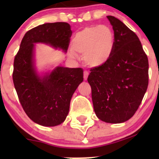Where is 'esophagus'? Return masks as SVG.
Returning a JSON list of instances; mask_svg holds the SVG:
<instances>
[{
	"instance_id": "obj_1",
	"label": "esophagus",
	"mask_w": 159,
	"mask_h": 159,
	"mask_svg": "<svg viewBox=\"0 0 159 159\" xmlns=\"http://www.w3.org/2000/svg\"><path fill=\"white\" fill-rule=\"evenodd\" d=\"M88 77H89V72H88L87 70H84V79L85 80V81H87Z\"/></svg>"
}]
</instances>
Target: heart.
<instances>
[{
	"instance_id": "1",
	"label": "heart",
	"mask_w": 159,
	"mask_h": 159,
	"mask_svg": "<svg viewBox=\"0 0 159 159\" xmlns=\"http://www.w3.org/2000/svg\"><path fill=\"white\" fill-rule=\"evenodd\" d=\"M115 34L107 25L84 28L74 36L69 56L77 58L82 54L84 63L91 68L103 66L109 61L115 48Z\"/></svg>"
}]
</instances>
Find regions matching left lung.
Segmentation results:
<instances>
[{
  "mask_svg": "<svg viewBox=\"0 0 159 159\" xmlns=\"http://www.w3.org/2000/svg\"><path fill=\"white\" fill-rule=\"evenodd\" d=\"M115 34L108 62L91 69L88 81L98 118L111 124L130 119L139 108L148 84V61L137 35L123 22L107 16Z\"/></svg>",
  "mask_w": 159,
  "mask_h": 159,
  "instance_id": "1",
  "label": "left lung"
}]
</instances>
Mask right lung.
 <instances>
[{
  "label": "right lung",
  "mask_w": 159,
  "mask_h": 159,
  "mask_svg": "<svg viewBox=\"0 0 159 159\" xmlns=\"http://www.w3.org/2000/svg\"><path fill=\"white\" fill-rule=\"evenodd\" d=\"M72 31L65 22L46 23L28 30L14 57L13 81L20 104L34 122L54 127L66 119L72 95L83 81V69L57 66L38 71L36 44L66 53Z\"/></svg>",
  "instance_id": "right-lung-1"
}]
</instances>
